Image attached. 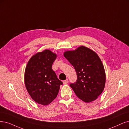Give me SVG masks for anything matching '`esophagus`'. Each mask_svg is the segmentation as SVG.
<instances>
[{
  "instance_id": "1",
  "label": "esophagus",
  "mask_w": 129,
  "mask_h": 129,
  "mask_svg": "<svg viewBox=\"0 0 129 129\" xmlns=\"http://www.w3.org/2000/svg\"><path fill=\"white\" fill-rule=\"evenodd\" d=\"M68 82H69L68 79H66V80H64V81H63V83L64 84H66Z\"/></svg>"
}]
</instances>
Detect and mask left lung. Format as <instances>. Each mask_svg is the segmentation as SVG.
<instances>
[{"label": "left lung", "instance_id": "obj_1", "mask_svg": "<svg viewBox=\"0 0 129 129\" xmlns=\"http://www.w3.org/2000/svg\"><path fill=\"white\" fill-rule=\"evenodd\" d=\"M77 73V80L70 84L77 96L85 103L98 98L105 88L106 74L102 61L96 52L81 46L73 50L64 52Z\"/></svg>", "mask_w": 129, "mask_h": 129}]
</instances>
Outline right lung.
<instances>
[{
  "instance_id": "obj_1",
  "label": "right lung",
  "mask_w": 129,
  "mask_h": 129,
  "mask_svg": "<svg viewBox=\"0 0 129 129\" xmlns=\"http://www.w3.org/2000/svg\"><path fill=\"white\" fill-rule=\"evenodd\" d=\"M56 58V54L45 49L33 55L25 68L27 91L33 101L42 105H48L54 101L63 84L51 68Z\"/></svg>"
}]
</instances>
